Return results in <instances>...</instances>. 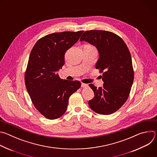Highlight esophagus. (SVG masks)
Returning a JSON list of instances; mask_svg holds the SVG:
<instances>
[{
    "label": "esophagus",
    "instance_id": "esophagus-1",
    "mask_svg": "<svg viewBox=\"0 0 157 157\" xmlns=\"http://www.w3.org/2000/svg\"><path fill=\"white\" fill-rule=\"evenodd\" d=\"M88 86V84H84V83H81V87H87Z\"/></svg>",
    "mask_w": 157,
    "mask_h": 157
}]
</instances>
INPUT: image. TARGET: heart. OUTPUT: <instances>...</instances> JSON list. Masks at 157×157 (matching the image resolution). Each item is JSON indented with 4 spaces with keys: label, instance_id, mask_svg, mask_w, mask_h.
I'll list each match as a JSON object with an SVG mask.
<instances>
[{
    "label": "heart",
    "instance_id": "heart-1",
    "mask_svg": "<svg viewBox=\"0 0 157 157\" xmlns=\"http://www.w3.org/2000/svg\"><path fill=\"white\" fill-rule=\"evenodd\" d=\"M84 47H93V46L91 45V44H84Z\"/></svg>",
    "mask_w": 157,
    "mask_h": 157
}]
</instances>
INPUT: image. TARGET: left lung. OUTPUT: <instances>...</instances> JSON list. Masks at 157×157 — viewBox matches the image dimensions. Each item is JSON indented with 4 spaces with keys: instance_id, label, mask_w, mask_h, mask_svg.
<instances>
[{
    "instance_id": "left-lung-1",
    "label": "left lung",
    "mask_w": 157,
    "mask_h": 157,
    "mask_svg": "<svg viewBox=\"0 0 157 157\" xmlns=\"http://www.w3.org/2000/svg\"><path fill=\"white\" fill-rule=\"evenodd\" d=\"M94 45L99 54L96 69L102 73V87L89 86L94 97L89 105L99 114H111L127 100L133 81L134 72L130 53L117 35L105 30L86 31L80 38Z\"/></svg>"
}]
</instances>
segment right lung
<instances>
[{"mask_svg":"<svg viewBox=\"0 0 157 157\" xmlns=\"http://www.w3.org/2000/svg\"><path fill=\"white\" fill-rule=\"evenodd\" d=\"M84 31L53 33L39 39L33 47L25 73V83L32 102L48 119L61 117L70 96L81 86L78 81L61 79L57 71L64 64V54Z\"/></svg>","mask_w":157,"mask_h":157,"instance_id":"add662e5","label":"right lung"}]
</instances>
